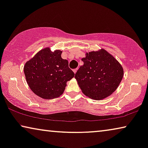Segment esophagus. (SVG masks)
Returning <instances> with one entry per match:
<instances>
[{
	"label": "esophagus",
	"mask_w": 148,
	"mask_h": 148,
	"mask_svg": "<svg viewBox=\"0 0 148 148\" xmlns=\"http://www.w3.org/2000/svg\"><path fill=\"white\" fill-rule=\"evenodd\" d=\"M77 69H78L77 68V69H73V72H74V73H76V72H77Z\"/></svg>",
	"instance_id": "obj_1"
}]
</instances>
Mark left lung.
Returning <instances> with one entry per match:
<instances>
[{"label": "left lung", "mask_w": 148, "mask_h": 148, "mask_svg": "<svg viewBox=\"0 0 148 148\" xmlns=\"http://www.w3.org/2000/svg\"><path fill=\"white\" fill-rule=\"evenodd\" d=\"M75 78L82 92L89 98L101 100L115 92L124 71L118 60L106 50L86 52V57Z\"/></svg>", "instance_id": "1"}]
</instances>
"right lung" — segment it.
Returning <instances> with one entry per match:
<instances>
[{
    "label": "right lung",
    "instance_id": "right-lung-1",
    "mask_svg": "<svg viewBox=\"0 0 148 148\" xmlns=\"http://www.w3.org/2000/svg\"><path fill=\"white\" fill-rule=\"evenodd\" d=\"M62 51L42 48L25 63V79L36 95L46 100L58 98L63 94L66 82L73 78L68 60L61 57Z\"/></svg>",
    "mask_w": 148,
    "mask_h": 148
}]
</instances>
